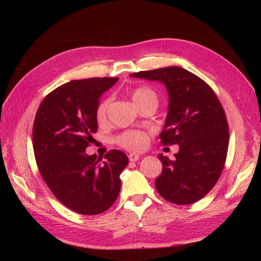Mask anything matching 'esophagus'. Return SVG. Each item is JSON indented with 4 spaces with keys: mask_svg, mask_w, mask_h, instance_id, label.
I'll return each mask as SVG.
<instances>
[{
    "mask_svg": "<svg viewBox=\"0 0 261 261\" xmlns=\"http://www.w3.org/2000/svg\"><path fill=\"white\" fill-rule=\"evenodd\" d=\"M139 158H140V156H139V154H137V153H130L129 154L130 162H137V160Z\"/></svg>",
    "mask_w": 261,
    "mask_h": 261,
    "instance_id": "esophagus-1",
    "label": "esophagus"
}]
</instances>
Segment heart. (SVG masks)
I'll return each mask as SVG.
<instances>
[{
	"mask_svg": "<svg viewBox=\"0 0 261 261\" xmlns=\"http://www.w3.org/2000/svg\"><path fill=\"white\" fill-rule=\"evenodd\" d=\"M131 99L137 108L146 103H158L157 94L147 87H138L135 91H132ZM109 104V99H103L98 104L96 110V119L98 122H104L107 119ZM148 136L141 131H129L121 135L118 142L120 143V146L129 149V150H142L148 145Z\"/></svg>",
	"mask_w": 261,
	"mask_h": 261,
	"instance_id": "heart-1",
	"label": "heart"
}]
</instances>
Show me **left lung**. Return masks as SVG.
<instances>
[{"label": "left lung", "instance_id": "1", "mask_svg": "<svg viewBox=\"0 0 261 261\" xmlns=\"http://www.w3.org/2000/svg\"><path fill=\"white\" fill-rule=\"evenodd\" d=\"M131 77L163 83L169 103L163 145H178L175 158L159 153L163 171L154 181L166 201L188 205L212 190L222 173L229 146L224 110L212 88L178 66L138 71Z\"/></svg>", "mask_w": 261, "mask_h": 261}]
</instances>
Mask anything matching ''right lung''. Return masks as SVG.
Instances as JSON below:
<instances>
[{
	"label": "right lung",
	"instance_id": "right-lung-1",
	"mask_svg": "<svg viewBox=\"0 0 261 261\" xmlns=\"http://www.w3.org/2000/svg\"><path fill=\"white\" fill-rule=\"evenodd\" d=\"M118 81H70L49 93L37 111L32 143L38 168L58 201L76 213H103L120 193L126 154L111 150L99 163L85 152L97 131L99 97Z\"/></svg>",
	"mask_w": 261,
	"mask_h": 261
}]
</instances>
